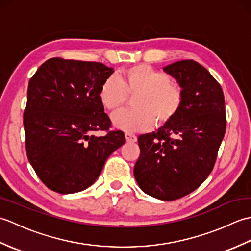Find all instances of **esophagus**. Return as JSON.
<instances>
[{
    "mask_svg": "<svg viewBox=\"0 0 251 251\" xmlns=\"http://www.w3.org/2000/svg\"><path fill=\"white\" fill-rule=\"evenodd\" d=\"M125 138L128 142H136L137 141V137L135 134H132V132H125Z\"/></svg>",
    "mask_w": 251,
    "mask_h": 251,
    "instance_id": "obj_1",
    "label": "esophagus"
}]
</instances>
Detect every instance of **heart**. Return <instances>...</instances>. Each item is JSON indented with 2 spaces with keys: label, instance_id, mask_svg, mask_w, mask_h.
Masks as SVG:
<instances>
[{
  "label": "heart",
  "instance_id": "heart-1",
  "mask_svg": "<svg viewBox=\"0 0 251 251\" xmlns=\"http://www.w3.org/2000/svg\"><path fill=\"white\" fill-rule=\"evenodd\" d=\"M136 108L122 110L112 116L113 125L127 131L150 129L156 120L167 123L178 113L183 102V90L163 71L149 65H137L123 70L120 76L110 75L101 83L99 99L105 109L117 110L128 95H134Z\"/></svg>",
  "mask_w": 251,
  "mask_h": 251
}]
</instances>
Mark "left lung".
Here are the masks:
<instances>
[{
	"label": "left lung",
	"instance_id": "left-lung-1",
	"mask_svg": "<svg viewBox=\"0 0 251 251\" xmlns=\"http://www.w3.org/2000/svg\"><path fill=\"white\" fill-rule=\"evenodd\" d=\"M183 90L179 112L156 132L140 135L134 175L155 199L175 201L196 190L215 166L226 134L222 88L206 68L181 60L164 68Z\"/></svg>",
	"mask_w": 251,
	"mask_h": 251
}]
</instances>
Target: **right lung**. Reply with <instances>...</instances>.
Here are the masks:
<instances>
[{
	"instance_id": "1",
	"label": "right lung",
	"mask_w": 251,
	"mask_h": 251,
	"mask_svg": "<svg viewBox=\"0 0 251 251\" xmlns=\"http://www.w3.org/2000/svg\"><path fill=\"white\" fill-rule=\"evenodd\" d=\"M101 62L50 58L30 78L24 112L26 156L47 188L61 194L92 185L124 132L111 121L99 88L113 73ZM107 134L95 136L94 131Z\"/></svg>"
}]
</instances>
